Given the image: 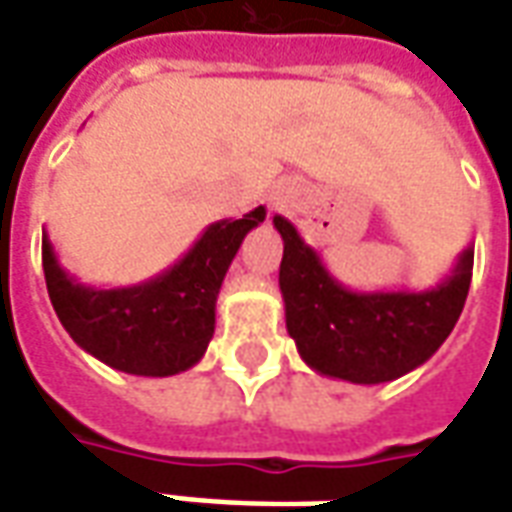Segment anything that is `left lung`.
Here are the masks:
<instances>
[{
  "label": "left lung",
  "mask_w": 512,
  "mask_h": 512,
  "mask_svg": "<svg viewBox=\"0 0 512 512\" xmlns=\"http://www.w3.org/2000/svg\"><path fill=\"white\" fill-rule=\"evenodd\" d=\"M273 226L284 239L278 286L286 331L314 372L364 386L389 383L422 366L455 328L469 295L474 248L424 292H355L328 273L286 217L275 215Z\"/></svg>",
  "instance_id": "obj_1"
}]
</instances>
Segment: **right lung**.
Wrapping results in <instances>:
<instances>
[{
    "label": "right lung",
    "instance_id": "obj_1",
    "mask_svg": "<svg viewBox=\"0 0 512 512\" xmlns=\"http://www.w3.org/2000/svg\"><path fill=\"white\" fill-rule=\"evenodd\" d=\"M264 217L267 209L256 206L239 220H217L173 267L115 289L79 284L43 234V275L57 320L85 353L118 372L143 378L187 372L215 336L217 295L228 267Z\"/></svg>",
    "mask_w": 512,
    "mask_h": 512
}]
</instances>
